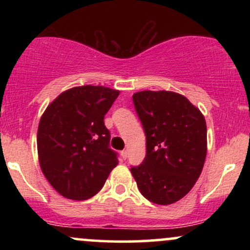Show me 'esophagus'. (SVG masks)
Masks as SVG:
<instances>
[{"label":"esophagus","instance_id":"esophagus-1","mask_svg":"<svg viewBox=\"0 0 250 250\" xmlns=\"http://www.w3.org/2000/svg\"><path fill=\"white\" fill-rule=\"evenodd\" d=\"M121 155H122V159L123 160H127L128 159V150L127 149H125V150L121 151Z\"/></svg>","mask_w":250,"mask_h":250}]
</instances>
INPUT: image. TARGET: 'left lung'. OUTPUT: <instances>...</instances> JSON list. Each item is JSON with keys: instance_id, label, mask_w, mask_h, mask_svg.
I'll return each mask as SVG.
<instances>
[{"instance_id": "obj_1", "label": "left lung", "mask_w": 250, "mask_h": 250, "mask_svg": "<svg viewBox=\"0 0 250 250\" xmlns=\"http://www.w3.org/2000/svg\"><path fill=\"white\" fill-rule=\"evenodd\" d=\"M146 134L147 153L130 171L146 199L171 205L186 196L200 177L207 154V125L201 111L173 91L133 95Z\"/></svg>"}]
</instances>
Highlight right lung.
<instances>
[{
    "instance_id": "add662e5",
    "label": "right lung",
    "mask_w": 250,
    "mask_h": 250,
    "mask_svg": "<svg viewBox=\"0 0 250 250\" xmlns=\"http://www.w3.org/2000/svg\"><path fill=\"white\" fill-rule=\"evenodd\" d=\"M119 94L102 85H82L62 93L45 109L37 153L42 173L62 196H94L119 163L103 121Z\"/></svg>"
}]
</instances>
